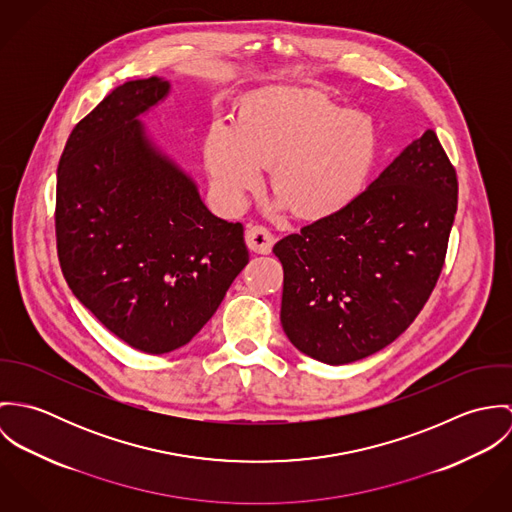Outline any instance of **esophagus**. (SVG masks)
Instances as JSON below:
<instances>
[{"label": "esophagus", "mask_w": 512, "mask_h": 512, "mask_svg": "<svg viewBox=\"0 0 512 512\" xmlns=\"http://www.w3.org/2000/svg\"><path fill=\"white\" fill-rule=\"evenodd\" d=\"M246 246L256 254H270L274 246V234L266 226H248L246 228Z\"/></svg>", "instance_id": "esophagus-1"}]
</instances>
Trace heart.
<instances>
[{
    "instance_id": "heart-1",
    "label": "heart",
    "mask_w": 512,
    "mask_h": 512,
    "mask_svg": "<svg viewBox=\"0 0 512 512\" xmlns=\"http://www.w3.org/2000/svg\"><path fill=\"white\" fill-rule=\"evenodd\" d=\"M382 151L376 124L311 88H264L236 110L234 126L217 120L203 159L222 209L236 213L270 189L301 220H329L355 207L372 183Z\"/></svg>"
}]
</instances>
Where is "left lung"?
I'll return each mask as SVG.
<instances>
[{"label":"left lung","instance_id":"1","mask_svg":"<svg viewBox=\"0 0 512 512\" xmlns=\"http://www.w3.org/2000/svg\"><path fill=\"white\" fill-rule=\"evenodd\" d=\"M455 211V169L426 130L355 207L282 238L280 319L293 347L349 365L398 339L436 288Z\"/></svg>","mask_w":512,"mask_h":512}]
</instances>
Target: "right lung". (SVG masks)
Returning a JSON list of instances; mask_svg holds the SVG:
<instances>
[{"mask_svg":"<svg viewBox=\"0 0 512 512\" xmlns=\"http://www.w3.org/2000/svg\"><path fill=\"white\" fill-rule=\"evenodd\" d=\"M159 76L114 88L74 126L57 171V252L76 299L149 355L187 345L248 264L240 222L215 217L195 181L146 134Z\"/></svg>","mask_w":512,"mask_h":512,"instance_id":"obj_1","label":"right lung"}]
</instances>
